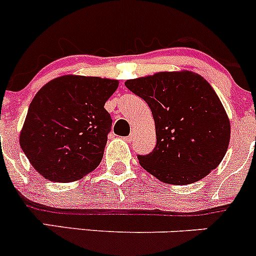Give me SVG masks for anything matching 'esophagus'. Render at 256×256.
<instances>
[{
  "label": "esophagus",
  "instance_id": "obj_1",
  "mask_svg": "<svg viewBox=\"0 0 256 256\" xmlns=\"http://www.w3.org/2000/svg\"><path fill=\"white\" fill-rule=\"evenodd\" d=\"M134 136H135V134H134V132H131L130 135L128 136V138H126V141H131V140H132V138H134Z\"/></svg>",
  "mask_w": 256,
  "mask_h": 256
}]
</instances>
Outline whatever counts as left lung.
I'll use <instances>...</instances> for the list:
<instances>
[{
	"label": "left lung",
	"mask_w": 256,
	"mask_h": 256,
	"mask_svg": "<svg viewBox=\"0 0 256 256\" xmlns=\"http://www.w3.org/2000/svg\"><path fill=\"white\" fill-rule=\"evenodd\" d=\"M125 85L147 102L156 126L154 151L138 156L146 171L182 186L216 168L228 150L230 122L207 80L192 72H166Z\"/></svg>",
	"instance_id": "1"
}]
</instances>
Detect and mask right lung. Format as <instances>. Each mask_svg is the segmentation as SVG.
I'll use <instances>...</instances> for the list:
<instances>
[{"label":"right lung","mask_w":256,"mask_h":256,"mask_svg":"<svg viewBox=\"0 0 256 256\" xmlns=\"http://www.w3.org/2000/svg\"><path fill=\"white\" fill-rule=\"evenodd\" d=\"M118 85V80L66 76L36 94L20 136L36 171L53 182H73L99 166L112 125L104 105Z\"/></svg>","instance_id":"1"}]
</instances>
